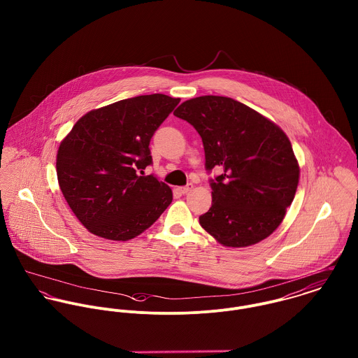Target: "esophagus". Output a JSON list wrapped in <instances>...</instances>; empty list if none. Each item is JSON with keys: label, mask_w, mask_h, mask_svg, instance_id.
<instances>
[{"label": "esophagus", "mask_w": 358, "mask_h": 358, "mask_svg": "<svg viewBox=\"0 0 358 358\" xmlns=\"http://www.w3.org/2000/svg\"><path fill=\"white\" fill-rule=\"evenodd\" d=\"M192 189H193V185L190 183V185H187V186H183V187H179V192L182 193V194H187L189 192H192Z\"/></svg>", "instance_id": "1"}]
</instances>
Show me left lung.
<instances>
[{
	"instance_id": "1",
	"label": "left lung",
	"mask_w": 358,
	"mask_h": 358,
	"mask_svg": "<svg viewBox=\"0 0 358 358\" xmlns=\"http://www.w3.org/2000/svg\"><path fill=\"white\" fill-rule=\"evenodd\" d=\"M203 139L212 206L200 224L224 247H248L268 237L292 204L299 165L287 135L254 108L226 96L206 95L173 113Z\"/></svg>"
}]
</instances>
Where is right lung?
<instances>
[{
	"instance_id": "right-lung-1",
	"label": "right lung",
	"mask_w": 358,
	"mask_h": 358,
	"mask_svg": "<svg viewBox=\"0 0 358 358\" xmlns=\"http://www.w3.org/2000/svg\"><path fill=\"white\" fill-rule=\"evenodd\" d=\"M180 102L142 95L92 110L62 141L56 157L60 190L95 236L127 241L149 229L172 203V190L143 169L150 141Z\"/></svg>"
}]
</instances>
